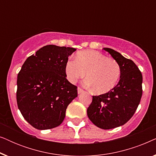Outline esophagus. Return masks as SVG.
I'll list each match as a JSON object with an SVG mask.
<instances>
[{"label":"esophagus","mask_w":156,"mask_h":156,"mask_svg":"<svg viewBox=\"0 0 156 156\" xmlns=\"http://www.w3.org/2000/svg\"><path fill=\"white\" fill-rule=\"evenodd\" d=\"M77 91H78V94H81L82 92H84V90L82 88H80V87H79V88L77 89Z\"/></svg>","instance_id":"1"}]
</instances>
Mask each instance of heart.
Returning a JSON list of instances; mask_svg holds the SVG:
<instances>
[{"label": "heart", "mask_w": 156, "mask_h": 156, "mask_svg": "<svg viewBox=\"0 0 156 156\" xmlns=\"http://www.w3.org/2000/svg\"><path fill=\"white\" fill-rule=\"evenodd\" d=\"M86 84L96 94H104L116 87L121 76L118 62L93 50L76 53L75 61H68L65 65L67 80L75 83L84 76Z\"/></svg>", "instance_id": "obj_1"}]
</instances>
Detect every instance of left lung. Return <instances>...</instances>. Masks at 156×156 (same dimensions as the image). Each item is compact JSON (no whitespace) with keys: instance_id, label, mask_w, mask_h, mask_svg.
Returning <instances> with one entry per match:
<instances>
[{"instance_id":"1","label":"left lung","mask_w":156,"mask_h":156,"mask_svg":"<svg viewBox=\"0 0 156 156\" xmlns=\"http://www.w3.org/2000/svg\"><path fill=\"white\" fill-rule=\"evenodd\" d=\"M104 50L120 65V80L108 93L93 96L87 112L89 119L97 127L112 129L124 125L133 116L142 97L143 76L131 59L113 49Z\"/></svg>"}]
</instances>
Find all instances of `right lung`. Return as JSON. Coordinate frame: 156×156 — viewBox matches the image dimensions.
Returning <instances> with one entry per match:
<instances>
[{
    "label": "right lung",
    "instance_id": "right-lung-1",
    "mask_svg": "<svg viewBox=\"0 0 156 156\" xmlns=\"http://www.w3.org/2000/svg\"><path fill=\"white\" fill-rule=\"evenodd\" d=\"M75 50L44 46L27 57L21 67L17 104L24 119L35 129H51L60 125L67 106L77 97V87L66 79L65 74L68 57Z\"/></svg>",
    "mask_w": 156,
    "mask_h": 156
}]
</instances>
